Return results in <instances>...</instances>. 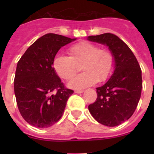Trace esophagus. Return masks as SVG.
<instances>
[{
  "instance_id": "obj_1",
  "label": "esophagus",
  "mask_w": 154,
  "mask_h": 154,
  "mask_svg": "<svg viewBox=\"0 0 154 154\" xmlns=\"http://www.w3.org/2000/svg\"><path fill=\"white\" fill-rule=\"evenodd\" d=\"M84 91L83 90H75V93H82V92H83Z\"/></svg>"
}]
</instances>
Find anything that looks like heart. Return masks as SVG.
Masks as SVG:
<instances>
[{"label":"heart","mask_w":154,"mask_h":154,"mask_svg":"<svg viewBox=\"0 0 154 154\" xmlns=\"http://www.w3.org/2000/svg\"><path fill=\"white\" fill-rule=\"evenodd\" d=\"M69 56L56 55L52 66L55 73L64 80H70L82 65L83 73L73 79L69 85L73 89H82L96 82L106 81L115 69V57L110 50L100 48L92 43L81 42L69 48Z\"/></svg>","instance_id":"obj_1"}]
</instances>
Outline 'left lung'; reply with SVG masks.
<instances>
[{
	"label": "left lung",
	"mask_w": 154,
	"mask_h": 154,
	"mask_svg": "<svg viewBox=\"0 0 154 154\" xmlns=\"http://www.w3.org/2000/svg\"><path fill=\"white\" fill-rule=\"evenodd\" d=\"M92 42L106 45L115 57V70L106 83L96 88L97 99L89 106L97 122L116 126L135 112L142 90V72L135 55L124 42L113 34L88 37Z\"/></svg>",
	"instance_id": "obj_1"
}]
</instances>
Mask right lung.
I'll use <instances>...</instances> for the list:
<instances>
[{"label":"right lung","instance_id":"1","mask_svg":"<svg viewBox=\"0 0 154 154\" xmlns=\"http://www.w3.org/2000/svg\"><path fill=\"white\" fill-rule=\"evenodd\" d=\"M75 38L47 34L31 45L17 65L14 94L21 116L31 126L47 128L57 123L74 92L65 88L52 67L62 46Z\"/></svg>","mask_w":154,"mask_h":154}]
</instances>
